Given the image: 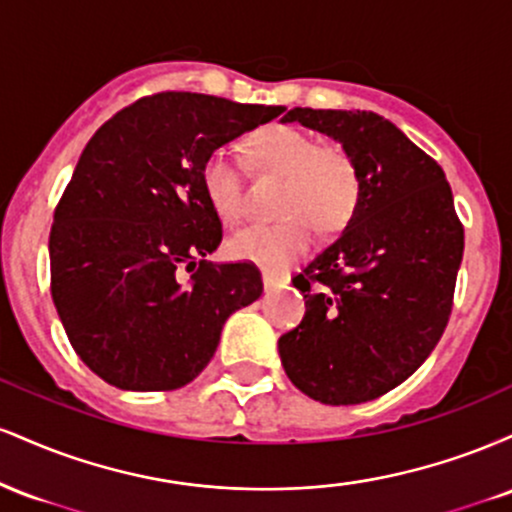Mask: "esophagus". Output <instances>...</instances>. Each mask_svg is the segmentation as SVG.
Returning <instances> with one entry per match:
<instances>
[{"label":"esophagus","mask_w":512,"mask_h":512,"mask_svg":"<svg viewBox=\"0 0 512 512\" xmlns=\"http://www.w3.org/2000/svg\"><path fill=\"white\" fill-rule=\"evenodd\" d=\"M262 281H264V289H274V286L281 284V276H276L272 272H262Z\"/></svg>","instance_id":"34e87169"}]
</instances>
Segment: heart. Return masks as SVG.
Masks as SVG:
<instances>
[{"label": "heart", "mask_w": 512, "mask_h": 512, "mask_svg": "<svg viewBox=\"0 0 512 512\" xmlns=\"http://www.w3.org/2000/svg\"><path fill=\"white\" fill-rule=\"evenodd\" d=\"M257 173L284 180L274 226H255L228 240V252L264 269H286L301 260L315 231L332 236L349 226L361 202V173L342 144H320L313 134L289 125H267L248 139ZM209 204L223 223L236 226L245 214V185L238 163L214 151L202 166Z\"/></svg>", "instance_id": "1"}]
</instances>
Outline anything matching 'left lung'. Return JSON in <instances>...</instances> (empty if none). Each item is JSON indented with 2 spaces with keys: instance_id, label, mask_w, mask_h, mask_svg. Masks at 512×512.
<instances>
[{
  "instance_id": "obj_1",
  "label": "left lung",
  "mask_w": 512,
  "mask_h": 512,
  "mask_svg": "<svg viewBox=\"0 0 512 512\" xmlns=\"http://www.w3.org/2000/svg\"><path fill=\"white\" fill-rule=\"evenodd\" d=\"M342 142L361 173L354 219L293 276L305 298L279 354L298 390L322 404H361L395 390L436 349L452 313L464 228L443 168L368 110L293 108Z\"/></svg>"
}]
</instances>
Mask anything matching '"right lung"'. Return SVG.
<instances>
[{
    "label": "right lung",
    "mask_w": 512,
    "mask_h": 512,
    "mask_svg": "<svg viewBox=\"0 0 512 512\" xmlns=\"http://www.w3.org/2000/svg\"><path fill=\"white\" fill-rule=\"evenodd\" d=\"M281 113L161 91L115 113L81 151L55 207L50 293L74 351L105 383L134 392L192 383L228 315L262 296L252 262H207L223 228L202 166Z\"/></svg>",
    "instance_id": "obj_1"
}]
</instances>
